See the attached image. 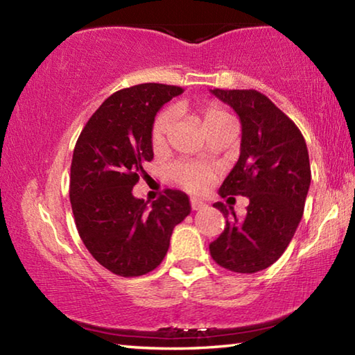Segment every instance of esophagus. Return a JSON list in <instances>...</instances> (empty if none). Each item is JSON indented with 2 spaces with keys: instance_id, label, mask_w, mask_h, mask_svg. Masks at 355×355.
<instances>
[{
  "instance_id": "1",
  "label": "esophagus",
  "mask_w": 355,
  "mask_h": 355,
  "mask_svg": "<svg viewBox=\"0 0 355 355\" xmlns=\"http://www.w3.org/2000/svg\"><path fill=\"white\" fill-rule=\"evenodd\" d=\"M205 207H207V203L203 202V200H200V199H191V208L194 209V211H197V209L205 208Z\"/></svg>"
}]
</instances>
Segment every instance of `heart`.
Wrapping results in <instances>:
<instances>
[{
    "mask_svg": "<svg viewBox=\"0 0 355 355\" xmlns=\"http://www.w3.org/2000/svg\"><path fill=\"white\" fill-rule=\"evenodd\" d=\"M199 116L202 117L203 127L205 130H211L216 125L227 120H232L230 116L224 106H220L216 101H209V103L202 105L199 107ZM173 125V114L172 111H163L156 116L153 127H152V144L155 148L163 147L167 136H169ZM171 180L175 184L182 186L183 189L189 192H202L208 188V184L213 180V171L208 166H203L199 163H191V161H180L171 166L169 169Z\"/></svg>",
    "mask_w": 355,
    "mask_h": 355,
    "instance_id": "1",
    "label": "heart"
}]
</instances>
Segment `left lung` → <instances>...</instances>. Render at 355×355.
<instances>
[{
    "instance_id": "1",
    "label": "left lung",
    "mask_w": 355,
    "mask_h": 355,
    "mask_svg": "<svg viewBox=\"0 0 355 355\" xmlns=\"http://www.w3.org/2000/svg\"><path fill=\"white\" fill-rule=\"evenodd\" d=\"M211 92L235 110L243 127L239 159L219 194L249 197V205L238 219L214 203L227 220L209 254L228 271L254 274L279 260L302 218L311 180L309 150L296 123L266 95L254 89Z\"/></svg>"
}]
</instances>
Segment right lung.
Returning <instances> with one entry per match:
<instances>
[{
  "mask_svg": "<svg viewBox=\"0 0 355 355\" xmlns=\"http://www.w3.org/2000/svg\"><path fill=\"white\" fill-rule=\"evenodd\" d=\"M183 89L146 83L107 97L83 128L70 167L76 230L91 255L120 277L153 271L167 254L173 227L191 213L188 196L166 189L147 207L133 186L148 177L152 127L159 107Z\"/></svg>",
  "mask_w": 355,
  "mask_h": 355,
  "instance_id": "right-lung-1",
  "label": "right lung"
}]
</instances>
